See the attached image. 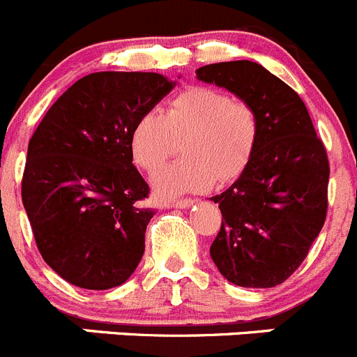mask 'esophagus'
<instances>
[{
  "mask_svg": "<svg viewBox=\"0 0 357 357\" xmlns=\"http://www.w3.org/2000/svg\"><path fill=\"white\" fill-rule=\"evenodd\" d=\"M171 208H190V206H194V201L192 199H178V201H172Z\"/></svg>",
  "mask_w": 357,
  "mask_h": 357,
  "instance_id": "1",
  "label": "esophagus"
}]
</instances>
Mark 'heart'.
<instances>
[{
  "label": "heart",
  "instance_id": "1",
  "mask_svg": "<svg viewBox=\"0 0 357 357\" xmlns=\"http://www.w3.org/2000/svg\"><path fill=\"white\" fill-rule=\"evenodd\" d=\"M261 135V119L245 100L209 86L183 89L165 111H148L133 125L130 149L139 167L155 172L183 141V158L155 178L160 197L204 192L243 174Z\"/></svg>",
  "mask_w": 357,
  "mask_h": 357
}]
</instances>
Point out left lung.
Instances as JSON below:
<instances>
[{"label":"left lung","instance_id":"1","mask_svg":"<svg viewBox=\"0 0 357 357\" xmlns=\"http://www.w3.org/2000/svg\"><path fill=\"white\" fill-rule=\"evenodd\" d=\"M197 77L248 102L261 119L254 156L211 201L222 225L209 254L234 285L268 289L301 266L328 215L329 160L298 93L254 61L201 66Z\"/></svg>","mask_w":357,"mask_h":357}]
</instances>
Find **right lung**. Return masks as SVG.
Returning <instances> with one entry per match:
<instances>
[{
	"instance_id": "obj_1",
	"label": "right lung",
	"mask_w": 357,
	"mask_h": 357,
	"mask_svg": "<svg viewBox=\"0 0 357 357\" xmlns=\"http://www.w3.org/2000/svg\"><path fill=\"white\" fill-rule=\"evenodd\" d=\"M153 72H96L70 86L28 144L21 194L36 248L61 278L118 287L144 254L155 211L130 133L172 89Z\"/></svg>"
}]
</instances>
